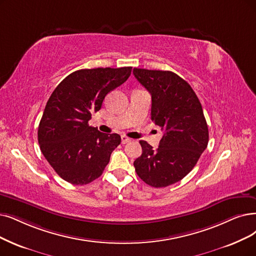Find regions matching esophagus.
Returning <instances> with one entry per match:
<instances>
[{"label":"esophagus","mask_w":256,"mask_h":256,"mask_svg":"<svg viewBox=\"0 0 256 256\" xmlns=\"http://www.w3.org/2000/svg\"><path fill=\"white\" fill-rule=\"evenodd\" d=\"M131 142V138H129L125 136H122V144H127V142Z\"/></svg>","instance_id":"obj_1"}]
</instances>
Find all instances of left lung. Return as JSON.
<instances>
[{
    "label": "left lung",
    "mask_w": 256,
    "mask_h": 256,
    "mask_svg": "<svg viewBox=\"0 0 256 256\" xmlns=\"http://www.w3.org/2000/svg\"><path fill=\"white\" fill-rule=\"evenodd\" d=\"M134 74L151 94V120L164 131L156 150L140 142L142 153L134 165L149 186L167 187L185 178L207 148V122L196 92L176 74L134 68Z\"/></svg>",
    "instance_id": "8db88e82"
}]
</instances>
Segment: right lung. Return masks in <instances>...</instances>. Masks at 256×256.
<instances>
[{"label": "right lung", "mask_w": 256, "mask_h": 256, "mask_svg": "<svg viewBox=\"0 0 256 256\" xmlns=\"http://www.w3.org/2000/svg\"><path fill=\"white\" fill-rule=\"evenodd\" d=\"M132 67L80 69L67 76L51 94L38 140L50 166L64 180L86 185L100 178L120 144L116 134L89 126L105 96L125 83Z\"/></svg>", "instance_id": "add662e5"}]
</instances>
